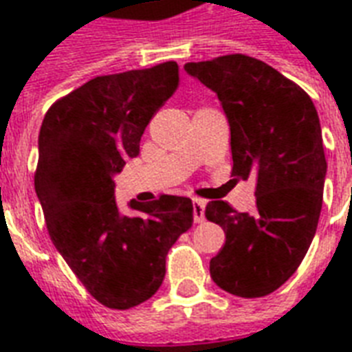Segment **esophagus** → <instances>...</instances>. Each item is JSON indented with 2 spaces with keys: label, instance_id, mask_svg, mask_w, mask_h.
I'll list each match as a JSON object with an SVG mask.
<instances>
[{
  "label": "esophagus",
  "instance_id": "1",
  "mask_svg": "<svg viewBox=\"0 0 352 352\" xmlns=\"http://www.w3.org/2000/svg\"><path fill=\"white\" fill-rule=\"evenodd\" d=\"M192 216L196 223H204L205 221V201L204 199H192Z\"/></svg>",
  "mask_w": 352,
  "mask_h": 352
}]
</instances>
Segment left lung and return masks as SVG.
I'll return each instance as SVG.
<instances>
[{"label":"left lung","mask_w":352,"mask_h":352,"mask_svg":"<svg viewBox=\"0 0 352 352\" xmlns=\"http://www.w3.org/2000/svg\"><path fill=\"white\" fill-rule=\"evenodd\" d=\"M185 70L221 101L232 174L256 178L254 214L220 199L205 207V218L225 230L210 278L234 296H267L296 272L318 227L327 173L318 112L302 87L251 56L185 63Z\"/></svg>","instance_id":"1"}]
</instances>
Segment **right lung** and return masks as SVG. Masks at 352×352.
I'll use <instances>...</instances> for the list:
<instances>
[{
    "mask_svg": "<svg viewBox=\"0 0 352 352\" xmlns=\"http://www.w3.org/2000/svg\"><path fill=\"white\" fill-rule=\"evenodd\" d=\"M178 63L98 76L52 103L39 131L34 187L54 247L109 309L153 296L165 258L192 225V201L162 194L123 216L112 176L140 154L142 134L178 89Z\"/></svg>",
    "mask_w": 352,
    "mask_h": 352,
    "instance_id": "1",
    "label": "right lung"
}]
</instances>
